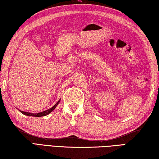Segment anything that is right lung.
<instances>
[{"label": "right lung", "instance_id": "right-lung-1", "mask_svg": "<svg viewBox=\"0 0 159 159\" xmlns=\"http://www.w3.org/2000/svg\"><path fill=\"white\" fill-rule=\"evenodd\" d=\"M60 102V100L58 101L57 103H56L54 106H53L52 108H50V109L47 110H45V111H43V112H41L40 113H36V114H33V113H30V112H24V111H21L19 110L20 112L23 114V115H26V116H35V117H39V116H46L47 115H49V114L50 112H52L53 110H54L56 107L57 106V105Z\"/></svg>", "mask_w": 159, "mask_h": 159}]
</instances>
